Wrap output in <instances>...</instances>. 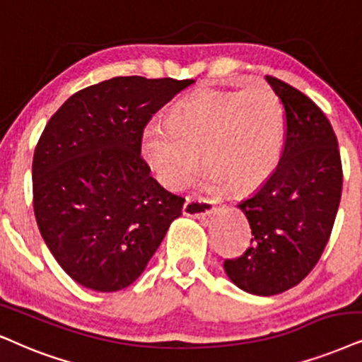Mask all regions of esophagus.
Masks as SVG:
<instances>
[{"label": "esophagus", "mask_w": 362, "mask_h": 362, "mask_svg": "<svg viewBox=\"0 0 362 362\" xmlns=\"http://www.w3.org/2000/svg\"><path fill=\"white\" fill-rule=\"evenodd\" d=\"M214 202L204 197H187L184 204V214L189 217H205V215L212 214Z\"/></svg>", "instance_id": "obj_1"}]
</instances>
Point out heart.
Wrapping results in <instances>:
<instances>
[{
  "instance_id": "heart-1",
  "label": "heart",
  "mask_w": 362,
  "mask_h": 362,
  "mask_svg": "<svg viewBox=\"0 0 362 362\" xmlns=\"http://www.w3.org/2000/svg\"><path fill=\"white\" fill-rule=\"evenodd\" d=\"M284 144L282 105L271 86L209 90L175 105L167 122H150L140 139L145 165L167 189H182L204 165L227 190L259 189L277 168Z\"/></svg>"
}]
</instances>
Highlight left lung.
Masks as SVG:
<instances>
[{
	"instance_id": "8db88e82",
	"label": "left lung",
	"mask_w": 362,
	"mask_h": 362,
	"mask_svg": "<svg viewBox=\"0 0 362 362\" xmlns=\"http://www.w3.org/2000/svg\"><path fill=\"white\" fill-rule=\"evenodd\" d=\"M284 107V145L279 165L239 209L252 239L240 257L223 260L242 291L276 296L315 267L331 237L342 194L337 136L322 110L303 91L265 76Z\"/></svg>"
}]
</instances>
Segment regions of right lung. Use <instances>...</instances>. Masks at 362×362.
<instances>
[{
	"label": "right lung",
	"instance_id": "1",
	"mask_svg": "<svg viewBox=\"0 0 362 362\" xmlns=\"http://www.w3.org/2000/svg\"><path fill=\"white\" fill-rule=\"evenodd\" d=\"M194 80L115 76L76 91L33 155V210L49 252L81 286L125 289L144 272L184 197L140 155L144 128Z\"/></svg>",
	"mask_w": 362,
	"mask_h": 362
}]
</instances>
